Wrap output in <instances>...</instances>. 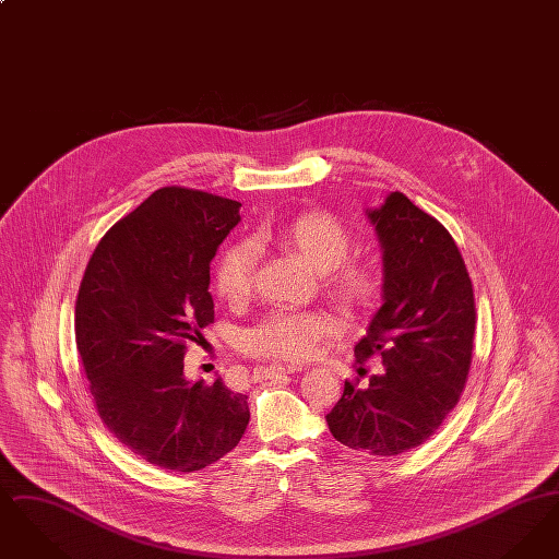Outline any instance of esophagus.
Returning <instances> with one entry per match:
<instances>
[{
    "mask_svg": "<svg viewBox=\"0 0 559 559\" xmlns=\"http://www.w3.org/2000/svg\"><path fill=\"white\" fill-rule=\"evenodd\" d=\"M299 371V367H295V365H267V367H262L260 372L264 374V377H278V374H293V372Z\"/></svg>",
    "mask_w": 559,
    "mask_h": 559,
    "instance_id": "34e87169",
    "label": "esophagus"
}]
</instances>
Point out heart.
<instances>
[{"instance_id": "obj_1", "label": "heart", "mask_w": 559, "mask_h": 559, "mask_svg": "<svg viewBox=\"0 0 559 559\" xmlns=\"http://www.w3.org/2000/svg\"><path fill=\"white\" fill-rule=\"evenodd\" d=\"M255 242L270 245L304 260L322 274L326 295L347 312L372 310L383 295V272L367 260H346L352 235L331 213L304 212L283 224L255 233ZM255 255L249 242L228 245L213 266V287L233 304H242L253 289ZM337 331V320L326 312L276 310L242 335V349L278 360H308L320 342Z\"/></svg>"}]
</instances>
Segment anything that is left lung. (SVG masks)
<instances>
[{"mask_svg":"<svg viewBox=\"0 0 559 559\" xmlns=\"http://www.w3.org/2000/svg\"><path fill=\"white\" fill-rule=\"evenodd\" d=\"M383 247V306L356 344L358 372L377 356L383 371L346 379L326 415L352 451L396 456L424 444L463 394L476 333L469 272L451 233L402 192L369 212Z\"/></svg>","mask_w":559,"mask_h":559,"instance_id":"1","label":"left lung"}]
</instances>
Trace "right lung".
Segmentation results:
<instances>
[{
  "instance_id": "right-lung-1",
  "label": "right lung",
  "mask_w": 559,
  "mask_h": 559,
  "mask_svg": "<svg viewBox=\"0 0 559 559\" xmlns=\"http://www.w3.org/2000/svg\"><path fill=\"white\" fill-rule=\"evenodd\" d=\"M239 201L155 190L96 245L75 304V342L96 413L160 469L199 472L233 451L247 396L217 377L188 383V342L213 322L210 264L239 224Z\"/></svg>"
}]
</instances>
